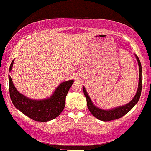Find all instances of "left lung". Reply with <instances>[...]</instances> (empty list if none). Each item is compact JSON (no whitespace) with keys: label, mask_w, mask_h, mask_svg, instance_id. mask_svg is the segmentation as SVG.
Masks as SVG:
<instances>
[{"label":"left lung","mask_w":151,"mask_h":151,"mask_svg":"<svg viewBox=\"0 0 151 151\" xmlns=\"http://www.w3.org/2000/svg\"><path fill=\"white\" fill-rule=\"evenodd\" d=\"M136 58L137 61H138V66H139V81H138V87L137 89L136 93L135 96L131 100L129 103L127 104H125L121 106L116 107L112 109H109V110H104V109H101L98 107L95 106L93 104L91 101V99H90L89 96L88 95L87 92H86L84 86H83V91H84V96L86 99V102H87V106L89 109V111L91 112V114L96 119H99V120L103 121H109L115 120V119H120L124 115H126L128 112L130 111L133 107L138 103V100H139L140 96H141V89H142V81H141V74H142V67L141 64L140 62L139 58L138 56L136 55Z\"/></svg>","instance_id":"1"}]
</instances>
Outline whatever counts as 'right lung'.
Masks as SVG:
<instances>
[{"label":"right lung","mask_w":151,"mask_h":151,"mask_svg":"<svg viewBox=\"0 0 151 151\" xmlns=\"http://www.w3.org/2000/svg\"><path fill=\"white\" fill-rule=\"evenodd\" d=\"M13 62L14 60L10 64L9 72L13 68ZM8 78L10 96L13 105L32 120L42 122L52 120L61 114L65 106L66 96L74 82V80H69L61 83L50 98L33 100L19 92L15 87L10 75H8Z\"/></svg>","instance_id":"obj_1"}]
</instances>
